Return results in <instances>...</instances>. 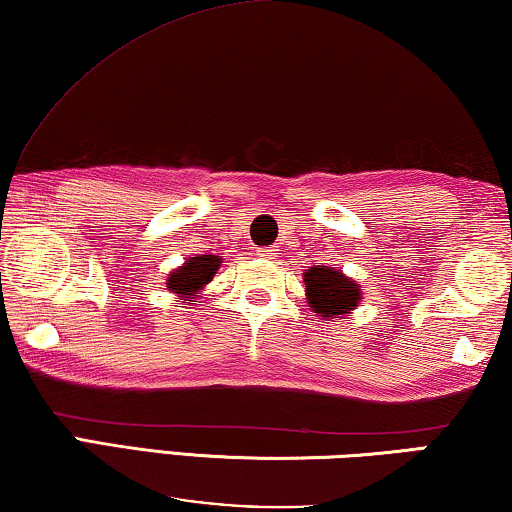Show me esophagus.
<instances>
[{
	"label": "esophagus",
	"instance_id": "esophagus-1",
	"mask_svg": "<svg viewBox=\"0 0 512 512\" xmlns=\"http://www.w3.org/2000/svg\"><path fill=\"white\" fill-rule=\"evenodd\" d=\"M278 255H280V253H278V248H275V246H271V248H259V250H257V257H262V259H275Z\"/></svg>",
	"mask_w": 512,
	"mask_h": 512
}]
</instances>
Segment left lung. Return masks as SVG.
<instances>
[{
	"instance_id": "obj_1",
	"label": "left lung",
	"mask_w": 512,
	"mask_h": 512,
	"mask_svg": "<svg viewBox=\"0 0 512 512\" xmlns=\"http://www.w3.org/2000/svg\"><path fill=\"white\" fill-rule=\"evenodd\" d=\"M303 282L307 303L323 321L342 319L358 310L362 300L360 285L335 266H310L303 273Z\"/></svg>"
}]
</instances>
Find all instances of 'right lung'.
<instances>
[{
	"mask_svg": "<svg viewBox=\"0 0 512 512\" xmlns=\"http://www.w3.org/2000/svg\"><path fill=\"white\" fill-rule=\"evenodd\" d=\"M221 264L223 259L218 255L189 257L182 266H177V269L168 273L166 287L170 294L180 298V303H186V300H189V305H196L200 298V291L214 280V275L218 269H221Z\"/></svg>",
	"mask_w": 512,
	"mask_h": 512,
	"instance_id": "obj_1",
	"label": "right lung"
}]
</instances>
